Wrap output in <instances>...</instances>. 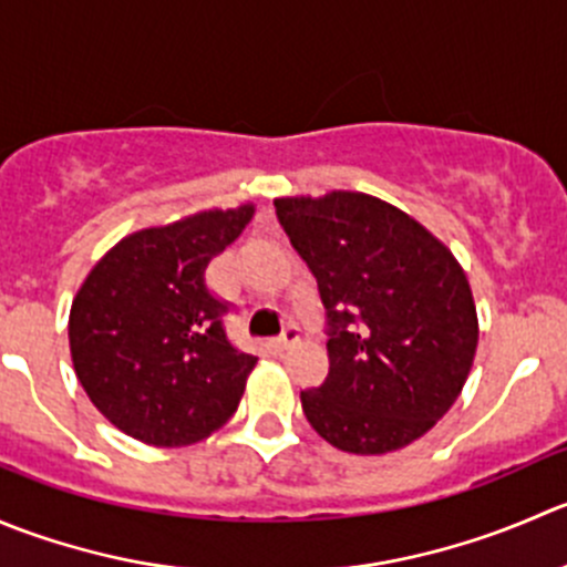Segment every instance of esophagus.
Listing matches in <instances>:
<instances>
[{
	"mask_svg": "<svg viewBox=\"0 0 567 567\" xmlns=\"http://www.w3.org/2000/svg\"><path fill=\"white\" fill-rule=\"evenodd\" d=\"M297 339H300V328H297V324H289V328H286L284 333L272 341V347H276V350H286V347L297 344Z\"/></svg>",
	"mask_w": 567,
	"mask_h": 567,
	"instance_id": "34e87169",
	"label": "esophagus"
}]
</instances>
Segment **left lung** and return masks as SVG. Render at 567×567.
<instances>
[{
    "label": "left lung",
    "mask_w": 567,
    "mask_h": 567,
    "mask_svg": "<svg viewBox=\"0 0 567 567\" xmlns=\"http://www.w3.org/2000/svg\"><path fill=\"white\" fill-rule=\"evenodd\" d=\"M328 311V378L300 391L308 424L350 455H385L435 427L480 341L461 261L408 212L367 193L276 198Z\"/></svg>",
    "instance_id": "1"
}]
</instances>
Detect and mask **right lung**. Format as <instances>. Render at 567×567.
Returning a JSON list of instances; mask_svg holds the SVG:
<instances>
[{
    "mask_svg": "<svg viewBox=\"0 0 567 567\" xmlns=\"http://www.w3.org/2000/svg\"><path fill=\"white\" fill-rule=\"evenodd\" d=\"M254 215V204H239L140 228L82 281L69 317L71 361L121 433L173 450L234 416L259 358L226 339V302L204 272Z\"/></svg>",
    "mask_w": 567,
    "mask_h": 567,
    "instance_id": "add662e5",
    "label": "right lung"
}]
</instances>
